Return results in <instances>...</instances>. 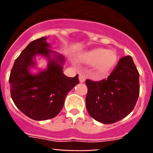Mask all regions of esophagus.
<instances>
[{
	"instance_id": "esophagus-1",
	"label": "esophagus",
	"mask_w": 153,
	"mask_h": 153,
	"mask_svg": "<svg viewBox=\"0 0 153 153\" xmlns=\"http://www.w3.org/2000/svg\"><path fill=\"white\" fill-rule=\"evenodd\" d=\"M79 82H85V80H86V75H85L83 73H80V74H79Z\"/></svg>"
}]
</instances>
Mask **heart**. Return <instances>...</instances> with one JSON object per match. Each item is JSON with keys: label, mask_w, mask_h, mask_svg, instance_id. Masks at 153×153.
Listing matches in <instances>:
<instances>
[{"label": "heart", "mask_w": 153, "mask_h": 153, "mask_svg": "<svg viewBox=\"0 0 153 153\" xmlns=\"http://www.w3.org/2000/svg\"><path fill=\"white\" fill-rule=\"evenodd\" d=\"M117 55L114 51L105 48H94L79 55L81 62L94 65V69L98 74H105L114 67L117 62Z\"/></svg>", "instance_id": "b5f03b06"}]
</instances>
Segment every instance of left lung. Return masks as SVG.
I'll return each instance as SVG.
<instances>
[{
  "label": "left lung",
  "instance_id": "left-lung-1",
  "mask_svg": "<svg viewBox=\"0 0 153 153\" xmlns=\"http://www.w3.org/2000/svg\"><path fill=\"white\" fill-rule=\"evenodd\" d=\"M86 106L94 120L113 124L128 116L135 107L140 93L139 72L131 56L118 61L107 79H87Z\"/></svg>",
  "mask_w": 153,
  "mask_h": 153
}]
</instances>
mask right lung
<instances>
[{
  "mask_svg": "<svg viewBox=\"0 0 153 153\" xmlns=\"http://www.w3.org/2000/svg\"><path fill=\"white\" fill-rule=\"evenodd\" d=\"M46 37L33 40L15 60L9 76L11 97L23 114L36 121H45L59 114L67 94L79 83V75L67 77L62 68L64 56L51 50ZM48 60L44 70L36 73V57Z\"/></svg>",
  "mask_w": 153,
  "mask_h": 153,
  "instance_id": "right-lung-1",
  "label": "right lung"
}]
</instances>
